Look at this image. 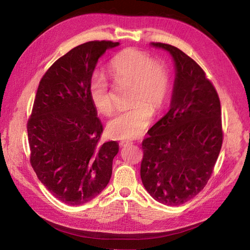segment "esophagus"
<instances>
[{"label": "esophagus", "mask_w": 250, "mask_h": 250, "mask_svg": "<svg viewBox=\"0 0 250 250\" xmlns=\"http://www.w3.org/2000/svg\"><path fill=\"white\" fill-rule=\"evenodd\" d=\"M129 144H131V142L130 141H121L120 142V146H129Z\"/></svg>", "instance_id": "1"}]
</instances>
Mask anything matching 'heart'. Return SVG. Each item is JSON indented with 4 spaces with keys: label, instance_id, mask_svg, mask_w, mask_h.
Here are the masks:
<instances>
[{
    "label": "heart",
    "instance_id": "heart-1",
    "mask_svg": "<svg viewBox=\"0 0 250 250\" xmlns=\"http://www.w3.org/2000/svg\"><path fill=\"white\" fill-rule=\"evenodd\" d=\"M109 71L116 83L132 84L128 109L120 110L108 122L109 135L115 139H132L141 136L151 124L152 111L159 112L168 101L170 76L148 53L128 48L111 60ZM88 94L95 108L103 114L113 110L109 83L104 76L94 73L88 82Z\"/></svg>",
    "mask_w": 250,
    "mask_h": 250
}]
</instances>
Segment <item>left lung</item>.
Returning a JSON list of instances; mask_svg holds the SVG:
<instances>
[{
    "mask_svg": "<svg viewBox=\"0 0 250 250\" xmlns=\"http://www.w3.org/2000/svg\"><path fill=\"white\" fill-rule=\"evenodd\" d=\"M151 45L171 54L175 80L170 110L142 141L140 175L155 200L176 207L196 197L213 173L224 138L220 101L190 57L168 43Z\"/></svg>",
    "mask_w": 250,
    "mask_h": 250,
    "instance_id": "8db88e82",
    "label": "left lung"
}]
</instances>
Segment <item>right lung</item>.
Segmentation results:
<instances>
[{
	"mask_svg": "<svg viewBox=\"0 0 250 250\" xmlns=\"http://www.w3.org/2000/svg\"><path fill=\"white\" fill-rule=\"evenodd\" d=\"M119 45L93 41L75 47L50 66L37 88L26 126L30 163L43 186L68 205L92 200L112 174L119 144L99 143L103 124L88 82L98 59Z\"/></svg>",
	"mask_w": 250,
	"mask_h": 250,
	"instance_id": "right-lung-1",
	"label": "right lung"
}]
</instances>
